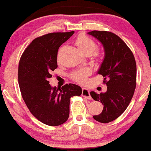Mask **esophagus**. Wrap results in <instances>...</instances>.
I'll list each match as a JSON object with an SVG mask.
<instances>
[{"mask_svg": "<svg viewBox=\"0 0 151 151\" xmlns=\"http://www.w3.org/2000/svg\"><path fill=\"white\" fill-rule=\"evenodd\" d=\"M82 96L83 97L87 98L88 99H92V97L90 96V91H89L88 89L85 88H82Z\"/></svg>", "mask_w": 151, "mask_h": 151, "instance_id": "1", "label": "esophagus"}]
</instances>
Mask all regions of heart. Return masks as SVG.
Masks as SVG:
<instances>
[{
	"label": "heart",
	"mask_w": 151,
	"mask_h": 151,
	"mask_svg": "<svg viewBox=\"0 0 151 151\" xmlns=\"http://www.w3.org/2000/svg\"><path fill=\"white\" fill-rule=\"evenodd\" d=\"M76 46L83 54H92L96 49V43L92 39L86 35H80L76 38L75 42ZM103 52L101 51H96L94 56L97 59L101 60L103 58ZM90 74L88 69L83 68L75 71L71 74L72 79L78 83H85L86 82L87 76Z\"/></svg>",
	"instance_id": "obj_1"
}]
</instances>
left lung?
<instances>
[{
    "label": "left lung",
    "mask_w": 151,
    "mask_h": 151,
    "mask_svg": "<svg viewBox=\"0 0 151 151\" xmlns=\"http://www.w3.org/2000/svg\"><path fill=\"white\" fill-rule=\"evenodd\" d=\"M101 42L105 57L98 74L103 76L107 85L105 93L90 92L94 101L101 102L104 107L94 120L108 123L118 118L128 107L136 87V63L133 52L117 35L109 31H93L88 33Z\"/></svg>",
    "instance_id": "left-lung-1"
}]
</instances>
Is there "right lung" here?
<instances>
[{"label": "right lung", "instance_id": "1", "mask_svg": "<svg viewBox=\"0 0 151 151\" xmlns=\"http://www.w3.org/2000/svg\"><path fill=\"white\" fill-rule=\"evenodd\" d=\"M75 31L51 33L33 40L23 52L18 65V83L22 99L35 117L44 124L59 126L69 117L70 101L81 96L77 85L52 88L48 78L57 68V52Z\"/></svg>", "mask_w": 151, "mask_h": 151}]
</instances>
